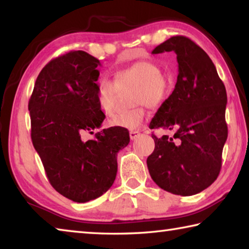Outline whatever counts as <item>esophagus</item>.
Returning a JSON list of instances; mask_svg holds the SVG:
<instances>
[{
  "mask_svg": "<svg viewBox=\"0 0 249 249\" xmlns=\"http://www.w3.org/2000/svg\"><path fill=\"white\" fill-rule=\"evenodd\" d=\"M138 136H140V132H138V130H130L129 132V138L132 141L136 140Z\"/></svg>",
  "mask_w": 249,
  "mask_h": 249,
  "instance_id": "esophagus-1",
  "label": "esophagus"
}]
</instances>
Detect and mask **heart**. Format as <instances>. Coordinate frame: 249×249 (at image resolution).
<instances>
[{"mask_svg": "<svg viewBox=\"0 0 249 249\" xmlns=\"http://www.w3.org/2000/svg\"><path fill=\"white\" fill-rule=\"evenodd\" d=\"M115 82L101 78L96 84V96L103 111L112 115L119 91L133 89L132 104H145L148 107H158L165 102L171 91V79L161 72L158 65L149 60L134 62L114 73ZM145 111L142 105L119 113L109 120V124L116 127L136 129L142 124Z\"/></svg>", "mask_w": 249, "mask_h": 249, "instance_id": "b5f03b06", "label": "heart"}]
</instances>
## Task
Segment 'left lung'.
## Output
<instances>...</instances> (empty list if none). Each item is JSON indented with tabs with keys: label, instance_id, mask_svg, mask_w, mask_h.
<instances>
[{
	"label": "left lung",
	"instance_id": "obj_1",
	"mask_svg": "<svg viewBox=\"0 0 249 249\" xmlns=\"http://www.w3.org/2000/svg\"><path fill=\"white\" fill-rule=\"evenodd\" d=\"M174 52L178 61L175 90L151 120L155 149L147 167L156 184L174 195L193 196L216 180L227 140V95L215 66L203 49L184 36H174L151 53Z\"/></svg>",
	"mask_w": 249,
	"mask_h": 249
}]
</instances>
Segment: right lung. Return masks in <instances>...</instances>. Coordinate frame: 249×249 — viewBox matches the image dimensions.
Here are the masks:
<instances>
[{"mask_svg": "<svg viewBox=\"0 0 249 249\" xmlns=\"http://www.w3.org/2000/svg\"><path fill=\"white\" fill-rule=\"evenodd\" d=\"M99 59L82 50L53 59L40 71L28 102L32 142L54 190L78 203L107 192L117 172V153L129 142L126 128L93 134L105 119L96 96Z\"/></svg>", "mask_w": 249, "mask_h": 249, "instance_id": "1", "label": "right lung"}]
</instances>
